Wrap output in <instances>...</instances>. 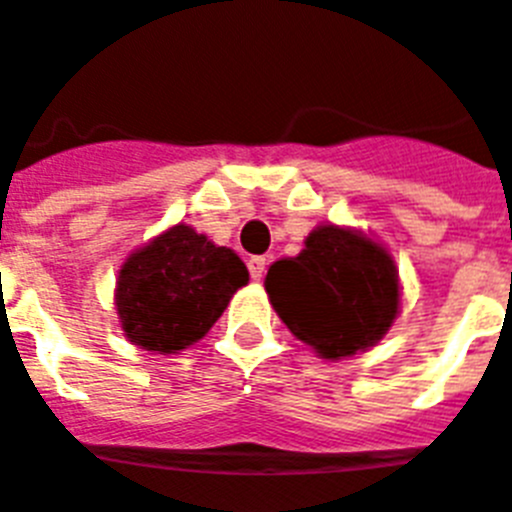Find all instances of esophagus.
<instances>
[{
  "label": "esophagus",
  "mask_w": 512,
  "mask_h": 512,
  "mask_svg": "<svg viewBox=\"0 0 512 512\" xmlns=\"http://www.w3.org/2000/svg\"><path fill=\"white\" fill-rule=\"evenodd\" d=\"M265 257H249L247 260V268H249V276H252V279L255 281H260L263 279V273H265Z\"/></svg>",
  "instance_id": "esophagus-1"
}]
</instances>
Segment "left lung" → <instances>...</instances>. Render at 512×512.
Instances as JSON below:
<instances>
[{
	"mask_svg": "<svg viewBox=\"0 0 512 512\" xmlns=\"http://www.w3.org/2000/svg\"><path fill=\"white\" fill-rule=\"evenodd\" d=\"M273 311L319 358L340 361L374 348L401 313L393 255L369 233L321 223L300 255L268 268Z\"/></svg>",
	"mask_w": 512,
	"mask_h": 512,
	"instance_id": "8db88e82",
	"label": "left lung"
}]
</instances>
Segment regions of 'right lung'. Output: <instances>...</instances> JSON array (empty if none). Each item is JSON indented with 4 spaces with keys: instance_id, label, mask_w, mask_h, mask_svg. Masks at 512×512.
<instances>
[{
    "instance_id": "right-lung-1",
    "label": "right lung",
    "mask_w": 512,
    "mask_h": 512,
    "mask_svg": "<svg viewBox=\"0 0 512 512\" xmlns=\"http://www.w3.org/2000/svg\"><path fill=\"white\" fill-rule=\"evenodd\" d=\"M247 281L233 249L177 223L127 255L114 305L132 345L167 356L207 335Z\"/></svg>"
}]
</instances>
